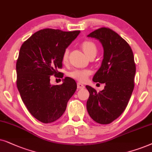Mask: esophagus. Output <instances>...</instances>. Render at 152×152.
Instances as JSON below:
<instances>
[{
    "label": "esophagus",
    "instance_id": "1",
    "mask_svg": "<svg viewBox=\"0 0 152 152\" xmlns=\"http://www.w3.org/2000/svg\"><path fill=\"white\" fill-rule=\"evenodd\" d=\"M77 88L78 89H83L85 88V86L83 84L80 83H77Z\"/></svg>",
    "mask_w": 152,
    "mask_h": 152
}]
</instances>
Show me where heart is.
<instances>
[{"instance_id":"heart-1","label":"heart","mask_w":152,"mask_h":152,"mask_svg":"<svg viewBox=\"0 0 152 152\" xmlns=\"http://www.w3.org/2000/svg\"><path fill=\"white\" fill-rule=\"evenodd\" d=\"M81 47L87 56H90L92 54H96L97 51L96 46L94 42L91 41H85L82 43ZM69 50L65 49L64 50L62 56V60L63 62H66L68 60ZM91 74L89 69H74L68 73L69 77L74 78L80 82H84L88 78V76Z\"/></svg>"}]
</instances>
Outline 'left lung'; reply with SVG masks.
Here are the masks:
<instances>
[{"label": "left lung", "mask_w": 152, "mask_h": 152, "mask_svg": "<svg viewBox=\"0 0 152 152\" xmlns=\"http://www.w3.org/2000/svg\"><path fill=\"white\" fill-rule=\"evenodd\" d=\"M88 37L98 39L104 47L102 65L92 80L104 83L105 87L97 92L86 86L90 92L87 110L95 122L108 124L122 115L132 94L135 74L134 56L129 44L110 28H99Z\"/></svg>", "instance_id": "left-lung-1"}]
</instances>
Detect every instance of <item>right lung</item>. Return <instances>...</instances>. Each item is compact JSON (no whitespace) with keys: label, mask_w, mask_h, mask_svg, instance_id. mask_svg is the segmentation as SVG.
Returning a JSON list of instances; mask_svg holds the SVG:
<instances>
[{"label":"right lung","mask_w":152,"mask_h":152,"mask_svg":"<svg viewBox=\"0 0 152 152\" xmlns=\"http://www.w3.org/2000/svg\"><path fill=\"white\" fill-rule=\"evenodd\" d=\"M79 33L46 28L34 33L20 48L16 64L18 90L30 114L42 123L59 119L77 88L69 77L61 85H50V76L63 77L58 71L62 66V53Z\"/></svg>","instance_id":"obj_1"}]
</instances>
